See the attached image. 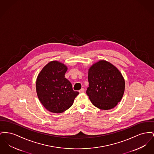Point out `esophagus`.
<instances>
[{
  "instance_id": "1",
  "label": "esophagus",
  "mask_w": 154,
  "mask_h": 154,
  "mask_svg": "<svg viewBox=\"0 0 154 154\" xmlns=\"http://www.w3.org/2000/svg\"><path fill=\"white\" fill-rule=\"evenodd\" d=\"M84 91H85L84 88H82L79 91V92L80 93H83V92H84Z\"/></svg>"
}]
</instances>
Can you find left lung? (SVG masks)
<instances>
[{"label": "left lung", "instance_id": "left-lung-1", "mask_svg": "<svg viewBox=\"0 0 154 154\" xmlns=\"http://www.w3.org/2000/svg\"><path fill=\"white\" fill-rule=\"evenodd\" d=\"M89 87L87 94L92 103L102 110L115 108L125 89V79L113 64L105 60L93 64L88 69Z\"/></svg>", "mask_w": 154, "mask_h": 154}]
</instances>
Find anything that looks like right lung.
Listing matches in <instances>:
<instances>
[{"label": "right lung", "instance_id": "add662e5", "mask_svg": "<svg viewBox=\"0 0 154 154\" xmlns=\"http://www.w3.org/2000/svg\"><path fill=\"white\" fill-rule=\"evenodd\" d=\"M67 67L61 62H49L38 74L36 80L37 96L48 111L60 113L72 106L79 94L72 90L71 82L65 78Z\"/></svg>", "mask_w": 154, "mask_h": 154}]
</instances>
